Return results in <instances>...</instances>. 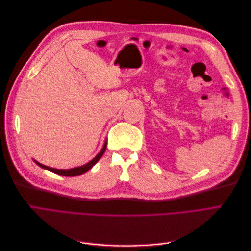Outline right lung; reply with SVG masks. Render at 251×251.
Wrapping results in <instances>:
<instances>
[{
    "instance_id": "right-lung-1",
    "label": "right lung",
    "mask_w": 251,
    "mask_h": 251,
    "mask_svg": "<svg viewBox=\"0 0 251 251\" xmlns=\"http://www.w3.org/2000/svg\"><path fill=\"white\" fill-rule=\"evenodd\" d=\"M105 148H107V142L104 143V146L102 148V150L100 151V153L97 154V156L93 159V160H91L89 163L82 165V166H79V168H75V169H71V170H57V169H52V168H49V166H46V165H43L41 163H39L37 161H35V163L41 166V168L45 169V170H48L50 172H53L55 174H58V175H62V176H67V177H72V176H78V175H81L83 173H86L87 171H89L90 169L93 168V165L100 160V159L101 158V156L103 155L104 151H105Z\"/></svg>"
}]
</instances>
